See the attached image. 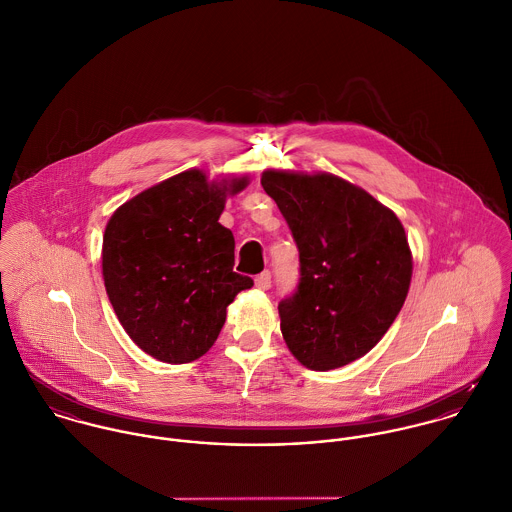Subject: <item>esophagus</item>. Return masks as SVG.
I'll return each instance as SVG.
<instances>
[{
  "instance_id": "obj_1",
  "label": "esophagus",
  "mask_w": 512,
  "mask_h": 512,
  "mask_svg": "<svg viewBox=\"0 0 512 512\" xmlns=\"http://www.w3.org/2000/svg\"><path fill=\"white\" fill-rule=\"evenodd\" d=\"M255 287L261 289V291H267L271 287V273L269 271H263L261 275L255 277Z\"/></svg>"
}]
</instances>
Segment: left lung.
Segmentation results:
<instances>
[{"label": "left lung", "mask_w": 512, "mask_h": 512, "mask_svg": "<svg viewBox=\"0 0 512 512\" xmlns=\"http://www.w3.org/2000/svg\"><path fill=\"white\" fill-rule=\"evenodd\" d=\"M299 247L301 283L279 303L291 354L326 372L368 354L404 307L411 249L398 215L366 190L326 172L265 170Z\"/></svg>", "instance_id": "1"}]
</instances>
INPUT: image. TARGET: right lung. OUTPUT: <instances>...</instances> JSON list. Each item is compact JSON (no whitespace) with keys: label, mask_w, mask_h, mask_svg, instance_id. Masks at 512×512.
I'll list each match as a JSON object with an SVG mask.
<instances>
[{"label":"right lung","mask_w":512,"mask_h":512,"mask_svg":"<svg viewBox=\"0 0 512 512\" xmlns=\"http://www.w3.org/2000/svg\"><path fill=\"white\" fill-rule=\"evenodd\" d=\"M247 176L209 180L176 174L120 205L103 237L108 301L148 356L186 364L213 346L227 307L253 281L233 271L235 239L219 223L227 196Z\"/></svg>","instance_id":"1"}]
</instances>
